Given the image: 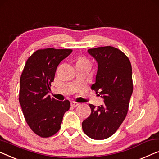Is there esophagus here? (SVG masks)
I'll use <instances>...</instances> for the list:
<instances>
[{"instance_id": "esophagus-1", "label": "esophagus", "mask_w": 159, "mask_h": 159, "mask_svg": "<svg viewBox=\"0 0 159 159\" xmlns=\"http://www.w3.org/2000/svg\"><path fill=\"white\" fill-rule=\"evenodd\" d=\"M80 105L79 103L76 102H75V101H72V102H71V106H72V107H75L78 106V105Z\"/></svg>"}]
</instances>
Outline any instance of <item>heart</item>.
Listing matches in <instances>:
<instances>
[{
  "label": "heart",
  "instance_id": "obj_1",
  "mask_svg": "<svg viewBox=\"0 0 159 159\" xmlns=\"http://www.w3.org/2000/svg\"><path fill=\"white\" fill-rule=\"evenodd\" d=\"M77 62H87V61L84 58H80L79 59H78Z\"/></svg>",
  "mask_w": 159,
  "mask_h": 159
}]
</instances>
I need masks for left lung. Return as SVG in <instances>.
Segmentation results:
<instances>
[{"mask_svg": "<svg viewBox=\"0 0 159 159\" xmlns=\"http://www.w3.org/2000/svg\"><path fill=\"white\" fill-rule=\"evenodd\" d=\"M87 52L98 62L95 83L92 89L104 100L95 107L89 104L91 114L82 122L87 136L103 140L113 135L125 120L133 93L132 66L129 59L117 48L107 46Z\"/></svg>", "mask_w": 159, "mask_h": 159, "instance_id": "obj_1", "label": "left lung"}]
</instances>
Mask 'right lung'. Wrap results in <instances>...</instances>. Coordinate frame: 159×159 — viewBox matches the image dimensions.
<instances>
[{
	"mask_svg": "<svg viewBox=\"0 0 159 159\" xmlns=\"http://www.w3.org/2000/svg\"><path fill=\"white\" fill-rule=\"evenodd\" d=\"M72 49L53 48L36 51L26 61L20 79L19 102L30 128L39 136L50 137L61 128L70 101H59L48 93L59 63Z\"/></svg>",
	"mask_w": 159,
	"mask_h": 159,
	"instance_id": "obj_1",
	"label": "right lung"
}]
</instances>
